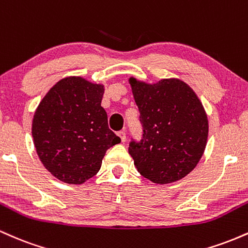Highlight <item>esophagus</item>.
Returning a JSON list of instances; mask_svg holds the SVG:
<instances>
[{"instance_id": "obj_1", "label": "esophagus", "mask_w": 248, "mask_h": 248, "mask_svg": "<svg viewBox=\"0 0 248 248\" xmlns=\"http://www.w3.org/2000/svg\"><path fill=\"white\" fill-rule=\"evenodd\" d=\"M118 135L119 138L121 139V142L126 141V132H124V130H120V132H118Z\"/></svg>"}]
</instances>
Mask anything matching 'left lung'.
I'll list each match as a JSON object with an SVG mask.
<instances>
[{
  "label": "left lung",
  "mask_w": 248,
  "mask_h": 248,
  "mask_svg": "<svg viewBox=\"0 0 248 248\" xmlns=\"http://www.w3.org/2000/svg\"><path fill=\"white\" fill-rule=\"evenodd\" d=\"M143 134L129 143L138 171L153 183L168 184L191 172L203 156L209 121L203 105L179 79L147 84L129 78Z\"/></svg>",
  "instance_id": "1"
}]
</instances>
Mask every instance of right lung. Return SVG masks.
Instances as JSON below:
<instances>
[{
    "label": "right lung",
    "instance_id": "add662e5",
    "mask_svg": "<svg viewBox=\"0 0 248 248\" xmlns=\"http://www.w3.org/2000/svg\"><path fill=\"white\" fill-rule=\"evenodd\" d=\"M104 85L67 77L37 107L32 138L43 166L69 184H82L100 170L107 149L121 142L101 107Z\"/></svg>",
    "mask_w": 248,
    "mask_h": 248
}]
</instances>
